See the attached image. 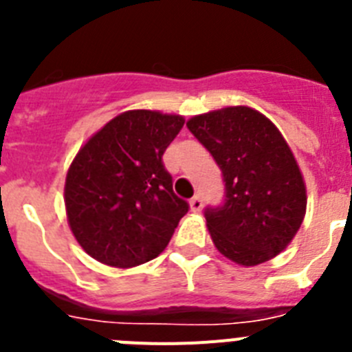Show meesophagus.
<instances>
[{
    "label": "esophagus",
    "mask_w": 352,
    "mask_h": 352,
    "mask_svg": "<svg viewBox=\"0 0 352 352\" xmlns=\"http://www.w3.org/2000/svg\"><path fill=\"white\" fill-rule=\"evenodd\" d=\"M190 210L192 211H201L203 210V197L201 195H194V197L190 199Z\"/></svg>",
    "instance_id": "34e87169"
}]
</instances>
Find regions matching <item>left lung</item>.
Instances as JSON below:
<instances>
[{
  "label": "left lung",
  "mask_w": 352,
  "mask_h": 352,
  "mask_svg": "<svg viewBox=\"0 0 352 352\" xmlns=\"http://www.w3.org/2000/svg\"><path fill=\"white\" fill-rule=\"evenodd\" d=\"M186 126L220 167L226 197L204 210L214 247L241 266L280 254L307 208L303 176L282 133L250 107L194 116Z\"/></svg>",
  "instance_id": "obj_1"
}]
</instances>
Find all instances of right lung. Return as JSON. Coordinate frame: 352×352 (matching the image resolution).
Returning a JSON list of instances; mask_svg holds the SVG:
<instances>
[{
  "instance_id": "obj_1",
  "label": "right lung",
  "mask_w": 352,
  "mask_h": 352,
  "mask_svg": "<svg viewBox=\"0 0 352 352\" xmlns=\"http://www.w3.org/2000/svg\"><path fill=\"white\" fill-rule=\"evenodd\" d=\"M182 116L129 111L96 132L72 162L65 183L70 229L93 259L132 268L155 259L188 203L174 194L164 151Z\"/></svg>"
}]
</instances>
